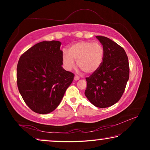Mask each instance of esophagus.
I'll list each match as a JSON object with an SVG mask.
<instances>
[{"mask_svg":"<svg viewBox=\"0 0 150 150\" xmlns=\"http://www.w3.org/2000/svg\"><path fill=\"white\" fill-rule=\"evenodd\" d=\"M74 79H75V81H78L79 79V77L77 75H75L74 77Z\"/></svg>","mask_w":150,"mask_h":150,"instance_id":"esophagus-1","label":"esophagus"}]
</instances>
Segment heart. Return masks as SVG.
<instances>
[{"mask_svg":"<svg viewBox=\"0 0 150 150\" xmlns=\"http://www.w3.org/2000/svg\"><path fill=\"white\" fill-rule=\"evenodd\" d=\"M104 50L98 43L81 42L70 47L69 52H63V63L66 69L71 70L77 61L79 67L86 73L96 71L102 64Z\"/></svg>","mask_w":150,"mask_h":150,"instance_id":"b5f03b06","label":"heart"}]
</instances>
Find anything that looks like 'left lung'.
Returning a JSON list of instances; mask_svg holds the SVG:
<instances>
[{
	"instance_id": "left-lung-1",
	"label": "left lung",
	"mask_w": 150,
	"mask_h": 150,
	"mask_svg": "<svg viewBox=\"0 0 150 150\" xmlns=\"http://www.w3.org/2000/svg\"><path fill=\"white\" fill-rule=\"evenodd\" d=\"M103 45L104 57L100 67L86 78L85 95L98 108L112 106L120 99L129 79L128 56L122 47L105 36H96Z\"/></svg>"
}]
</instances>
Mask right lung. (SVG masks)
<instances>
[{
	"label": "right lung",
	"mask_w": 150,
	"mask_h": 150,
	"mask_svg": "<svg viewBox=\"0 0 150 150\" xmlns=\"http://www.w3.org/2000/svg\"><path fill=\"white\" fill-rule=\"evenodd\" d=\"M59 41L42 42L20 56L17 65V85L22 98L35 112L54 111L62 101L74 74L63 69Z\"/></svg>",
	"instance_id": "add662e5"
}]
</instances>
